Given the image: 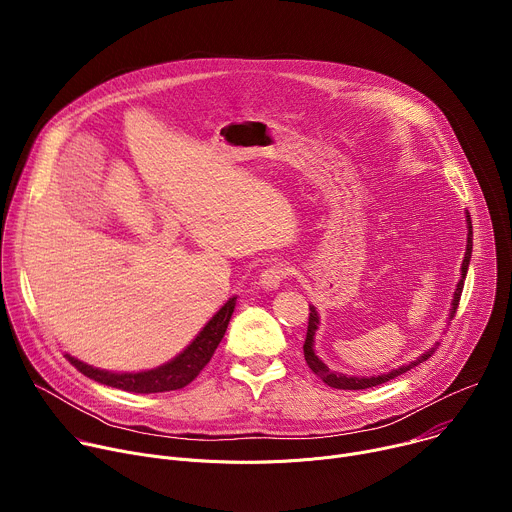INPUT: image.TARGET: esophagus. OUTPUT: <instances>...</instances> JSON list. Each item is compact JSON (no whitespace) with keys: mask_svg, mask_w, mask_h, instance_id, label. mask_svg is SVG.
<instances>
[{"mask_svg":"<svg viewBox=\"0 0 512 512\" xmlns=\"http://www.w3.org/2000/svg\"><path fill=\"white\" fill-rule=\"evenodd\" d=\"M287 265H283V263H277V265H271V267H267L263 273H261V277H259V283H261V287H265V289H279V285H281V281H283V277L287 275Z\"/></svg>","mask_w":512,"mask_h":512,"instance_id":"1","label":"esophagus"}]
</instances>
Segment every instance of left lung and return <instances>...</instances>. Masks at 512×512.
<instances>
[{
    "instance_id": "obj_1",
    "label": "left lung",
    "mask_w": 512,
    "mask_h": 512,
    "mask_svg": "<svg viewBox=\"0 0 512 512\" xmlns=\"http://www.w3.org/2000/svg\"><path fill=\"white\" fill-rule=\"evenodd\" d=\"M466 223H468V241H466V253H464V261H462V267H460V281L456 285V291H454V300H452V308H450V322L458 310V304H460V296H462V289H464V279H466V273H468V265H470V259H472V223H470V214L466 212ZM320 328V314L316 310V306H310V322H308V334H306V342H304V356H306V362L308 367L314 371V375H318L328 387H334V389H344V391H358V389H369V387H377V385H383L407 371H411L413 367H417L419 362L427 360L435 348H437V342L435 346H431L429 350H425L421 356H417L415 360H411L409 364H401L399 369H391L389 373H381V375H375V377H348V375H342V373H336V371H330L326 364L322 362V358L316 354L314 350V340H316V332Z\"/></svg>"
}]
</instances>
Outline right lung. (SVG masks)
<instances>
[{"mask_svg": "<svg viewBox=\"0 0 512 512\" xmlns=\"http://www.w3.org/2000/svg\"><path fill=\"white\" fill-rule=\"evenodd\" d=\"M235 306H237V296L227 300V304L204 324V328L196 334V338L180 354H176L172 360H168V362L160 364V367L150 369V371L113 373V371L97 369V367H93V364H87L75 356H70L68 352H66V358L70 360V364H75V367L85 377H89L101 385L113 387V389H121V391H129V393L176 391V389H182L188 383H192L198 377V373L206 367L216 346L221 344V340L227 332V326L231 322Z\"/></svg>", "mask_w": 512, "mask_h": 512, "instance_id": "obj_1", "label": "right lung"}]
</instances>
